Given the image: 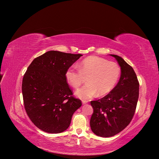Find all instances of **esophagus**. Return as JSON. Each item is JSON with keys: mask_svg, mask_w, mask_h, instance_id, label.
I'll list each match as a JSON object with an SVG mask.
<instances>
[{"mask_svg": "<svg viewBox=\"0 0 159 159\" xmlns=\"http://www.w3.org/2000/svg\"><path fill=\"white\" fill-rule=\"evenodd\" d=\"M87 103V102L84 101H82V104H86Z\"/></svg>", "mask_w": 159, "mask_h": 159, "instance_id": "34e87169", "label": "esophagus"}]
</instances>
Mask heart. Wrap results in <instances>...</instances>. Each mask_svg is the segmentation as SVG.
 <instances>
[{"label":"heart","mask_w":159,"mask_h":159,"mask_svg":"<svg viewBox=\"0 0 159 159\" xmlns=\"http://www.w3.org/2000/svg\"><path fill=\"white\" fill-rule=\"evenodd\" d=\"M120 75V68L115 62L98 57H89L77 66L73 64L66 70L67 82L74 88H79L86 77L87 84L79 89L76 94L89 101L97 95H106L113 89Z\"/></svg>","instance_id":"obj_1"}]
</instances>
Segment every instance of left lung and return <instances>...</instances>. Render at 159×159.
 <instances>
[{"mask_svg":"<svg viewBox=\"0 0 159 159\" xmlns=\"http://www.w3.org/2000/svg\"><path fill=\"white\" fill-rule=\"evenodd\" d=\"M117 61L121 75L116 86L103 98L91 101L93 113L90 127L95 135L110 137L126 128L134 116L139 95L135 72L123 58L110 55Z\"/></svg>","mask_w":159,"mask_h":159,"instance_id":"1","label":"left lung"}]
</instances>
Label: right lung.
<instances>
[{
  "instance_id": "add662e5",
  "label": "right lung",
  "mask_w": 159,
  "mask_h": 159,
  "mask_svg": "<svg viewBox=\"0 0 159 159\" xmlns=\"http://www.w3.org/2000/svg\"><path fill=\"white\" fill-rule=\"evenodd\" d=\"M81 56L49 51L35 58L28 66L22 84L24 106L39 129L59 133L70 126L73 114L82 102L73 96L65 73Z\"/></svg>"
}]
</instances>
